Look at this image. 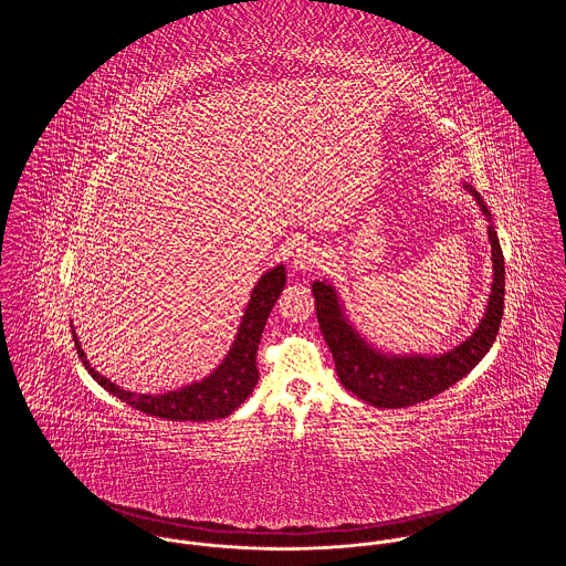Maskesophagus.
I'll list each match as a JSON object with an SVG mask.
<instances>
[{
	"mask_svg": "<svg viewBox=\"0 0 566 566\" xmlns=\"http://www.w3.org/2000/svg\"><path fill=\"white\" fill-rule=\"evenodd\" d=\"M318 261H321V250H318V245L305 242L303 245L296 248L293 268H295L296 271H303V273H305V271L314 270V268L318 265Z\"/></svg>",
	"mask_w": 566,
	"mask_h": 566,
	"instance_id": "obj_1",
	"label": "esophagus"
}]
</instances>
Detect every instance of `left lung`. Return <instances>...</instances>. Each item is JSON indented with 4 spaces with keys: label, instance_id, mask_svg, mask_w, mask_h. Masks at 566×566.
<instances>
[{
    "label": "left lung",
    "instance_id": "left-lung-1",
    "mask_svg": "<svg viewBox=\"0 0 566 566\" xmlns=\"http://www.w3.org/2000/svg\"><path fill=\"white\" fill-rule=\"evenodd\" d=\"M464 187L475 197L482 214L490 220L480 192L469 185ZM488 238L492 245L494 282L484 318L467 342L439 356H403L377 350L346 318L335 289L326 282L312 284L324 342L333 354L337 376L346 390L374 407H409L448 390L484 358L496 339L505 305V261L492 224L488 227Z\"/></svg>",
    "mask_w": 566,
    "mask_h": 566
}]
</instances>
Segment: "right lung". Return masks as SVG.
<instances>
[{
	"mask_svg": "<svg viewBox=\"0 0 566 566\" xmlns=\"http://www.w3.org/2000/svg\"><path fill=\"white\" fill-rule=\"evenodd\" d=\"M284 284H286L284 265H277L268 273H263V277L259 280V284L250 295V303L243 312L240 331L224 360L210 376L203 377L201 381L189 384L180 390H169L163 395H137L132 390H125L91 367V363L86 360V354L82 350L78 335L72 326L74 346L78 350L84 369L102 388H106L109 395H114L123 403L132 405L135 409L163 420H176V422L218 420L233 413L252 395L259 381L256 350H259L261 335L270 318L271 310L277 296L284 291Z\"/></svg>",
	"mask_w": 566,
	"mask_h": 566,
	"instance_id": "right-lung-1",
	"label": "right lung"
}]
</instances>
